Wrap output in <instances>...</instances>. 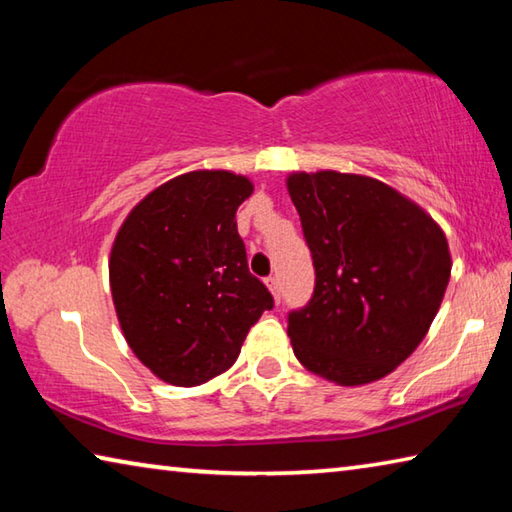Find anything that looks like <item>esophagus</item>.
<instances>
[{
  "mask_svg": "<svg viewBox=\"0 0 512 512\" xmlns=\"http://www.w3.org/2000/svg\"><path fill=\"white\" fill-rule=\"evenodd\" d=\"M266 287L271 289V293H273V298L280 302V280H277V275H271V277H266Z\"/></svg>",
  "mask_w": 512,
  "mask_h": 512,
  "instance_id": "esophagus-1",
  "label": "esophagus"
}]
</instances>
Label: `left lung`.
Returning <instances> with one entry per match:
<instances>
[{"mask_svg": "<svg viewBox=\"0 0 512 512\" xmlns=\"http://www.w3.org/2000/svg\"><path fill=\"white\" fill-rule=\"evenodd\" d=\"M287 187L316 271L307 305L289 311L293 352L341 386L386 377L443 302L452 271L443 230L375 178L293 173Z\"/></svg>", "mask_w": 512, "mask_h": 512, "instance_id": "1", "label": "left lung"}]
</instances>
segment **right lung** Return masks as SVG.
<instances>
[{"instance_id":"1","label":"right lung","mask_w":512,"mask_h":512,"mask_svg":"<svg viewBox=\"0 0 512 512\" xmlns=\"http://www.w3.org/2000/svg\"><path fill=\"white\" fill-rule=\"evenodd\" d=\"M253 183L192 171L133 207L110 253V289L135 357L173 386H198L237 361L248 329L273 309L248 271L235 214Z\"/></svg>"}]
</instances>
